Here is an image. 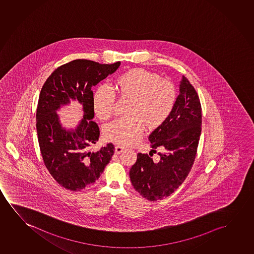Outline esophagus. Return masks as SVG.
Here are the masks:
<instances>
[{
  "instance_id": "obj_1",
  "label": "esophagus",
  "mask_w": 254,
  "mask_h": 254,
  "mask_svg": "<svg viewBox=\"0 0 254 254\" xmlns=\"http://www.w3.org/2000/svg\"><path fill=\"white\" fill-rule=\"evenodd\" d=\"M124 150H125V147H123V146H119V145L115 146V153H117V154L122 153Z\"/></svg>"
}]
</instances>
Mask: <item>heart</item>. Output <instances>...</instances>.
<instances>
[{
  "label": "heart",
  "mask_w": 254,
  "mask_h": 254,
  "mask_svg": "<svg viewBox=\"0 0 254 254\" xmlns=\"http://www.w3.org/2000/svg\"><path fill=\"white\" fill-rule=\"evenodd\" d=\"M114 86L119 97L128 100L125 111L127 115L107 126L105 137L122 146L138 142L145 127L147 131H153L163 125L177 100L173 82L144 68H132L122 73L116 78ZM115 106V94L109 88L100 87L94 92L93 108L100 120L111 118Z\"/></svg>",
  "instance_id": "obj_1"
}]
</instances>
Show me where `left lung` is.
<instances>
[{
	"instance_id": "8db88e82",
	"label": "left lung",
	"mask_w": 254,
	"mask_h": 254,
	"mask_svg": "<svg viewBox=\"0 0 254 254\" xmlns=\"http://www.w3.org/2000/svg\"><path fill=\"white\" fill-rule=\"evenodd\" d=\"M174 110L149 139L153 154L139 153L130 169L133 188L150 201L172 194L188 177L194 163L201 133V105L198 94L183 76Z\"/></svg>"
}]
</instances>
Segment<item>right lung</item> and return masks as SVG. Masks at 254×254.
<instances>
[{
	"instance_id": "1",
	"label": "right lung",
	"mask_w": 254,
	"mask_h": 254,
	"mask_svg": "<svg viewBox=\"0 0 254 254\" xmlns=\"http://www.w3.org/2000/svg\"><path fill=\"white\" fill-rule=\"evenodd\" d=\"M120 64L74 60L57 67L42 86L36 110L39 146L47 169L67 190L80 191L94 183L115 153L112 143L94 150L100 128L91 121L94 116L92 87L114 73ZM71 98L79 101L84 111L83 122L73 133L61 128L55 113Z\"/></svg>"
}]
</instances>
